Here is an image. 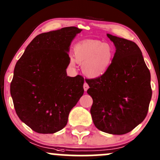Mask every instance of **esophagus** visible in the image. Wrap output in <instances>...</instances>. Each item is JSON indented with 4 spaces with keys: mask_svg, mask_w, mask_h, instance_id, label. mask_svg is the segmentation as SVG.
I'll list each match as a JSON object with an SVG mask.
<instances>
[{
    "mask_svg": "<svg viewBox=\"0 0 160 160\" xmlns=\"http://www.w3.org/2000/svg\"><path fill=\"white\" fill-rule=\"evenodd\" d=\"M83 89H84V91H87V89H89V85L87 84V82H85L83 84Z\"/></svg>",
    "mask_w": 160,
    "mask_h": 160,
    "instance_id": "obj_1",
    "label": "esophagus"
}]
</instances>
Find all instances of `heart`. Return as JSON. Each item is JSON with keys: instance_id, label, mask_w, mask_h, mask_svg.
<instances>
[{"instance_id": "b5f03b06", "label": "heart", "mask_w": 160, "mask_h": 160, "mask_svg": "<svg viewBox=\"0 0 160 160\" xmlns=\"http://www.w3.org/2000/svg\"><path fill=\"white\" fill-rule=\"evenodd\" d=\"M74 58L70 59L71 65L76 61L82 64L86 76L98 78L106 72L113 57V49L111 44L96 40H83L74 47Z\"/></svg>"}]
</instances>
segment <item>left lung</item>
Masks as SVG:
<instances>
[{
  "instance_id": "1",
  "label": "left lung",
  "mask_w": 160,
  "mask_h": 160,
  "mask_svg": "<svg viewBox=\"0 0 160 160\" xmlns=\"http://www.w3.org/2000/svg\"><path fill=\"white\" fill-rule=\"evenodd\" d=\"M116 52L102 76L87 79L92 98L90 113L95 127L104 132L123 135L148 114L152 89L150 74L135 43L108 34Z\"/></svg>"
}]
</instances>
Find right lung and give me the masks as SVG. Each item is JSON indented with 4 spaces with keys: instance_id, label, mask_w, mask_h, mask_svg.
<instances>
[{
    "instance_id": "obj_1",
    "label": "right lung",
    "mask_w": 160,
    "mask_h": 160,
    "mask_svg": "<svg viewBox=\"0 0 160 160\" xmlns=\"http://www.w3.org/2000/svg\"><path fill=\"white\" fill-rule=\"evenodd\" d=\"M82 29L66 27L36 36L16 62L10 93L19 118L38 133L66 126L83 94L84 78L67 76L71 40Z\"/></svg>"
}]
</instances>
